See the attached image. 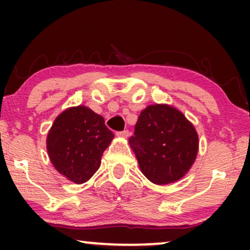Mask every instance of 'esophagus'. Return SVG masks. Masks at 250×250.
<instances>
[{
    "label": "esophagus",
    "mask_w": 250,
    "mask_h": 250,
    "mask_svg": "<svg viewBox=\"0 0 250 250\" xmlns=\"http://www.w3.org/2000/svg\"><path fill=\"white\" fill-rule=\"evenodd\" d=\"M116 135L119 136V138H127L129 135V132L126 129V131H122V132H117L116 133Z\"/></svg>",
    "instance_id": "1"
}]
</instances>
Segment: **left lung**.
Wrapping results in <instances>:
<instances>
[{
	"label": "left lung",
	"instance_id": "left-lung-1",
	"mask_svg": "<svg viewBox=\"0 0 250 250\" xmlns=\"http://www.w3.org/2000/svg\"><path fill=\"white\" fill-rule=\"evenodd\" d=\"M128 142L143 175L158 186L186 175L199 146L193 125L168 104H151L142 110Z\"/></svg>",
	"mask_w": 250,
	"mask_h": 250
}]
</instances>
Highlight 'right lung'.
<instances>
[{
  "label": "right lung",
  "instance_id": "add662e5",
  "mask_svg": "<svg viewBox=\"0 0 250 250\" xmlns=\"http://www.w3.org/2000/svg\"><path fill=\"white\" fill-rule=\"evenodd\" d=\"M114 139L102 116L85 105L68 108L50 128L46 149L58 172L82 184L100 167L101 157Z\"/></svg>",
  "mask_w": 250,
  "mask_h": 250
}]
</instances>
